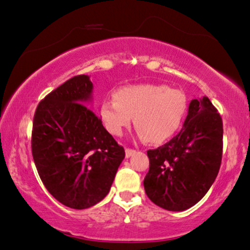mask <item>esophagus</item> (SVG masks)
Here are the masks:
<instances>
[{
    "label": "esophagus",
    "instance_id": "esophagus-1",
    "mask_svg": "<svg viewBox=\"0 0 250 250\" xmlns=\"http://www.w3.org/2000/svg\"><path fill=\"white\" fill-rule=\"evenodd\" d=\"M135 154V150L134 149H129V148H125V157H130V156H133Z\"/></svg>",
    "mask_w": 250,
    "mask_h": 250
}]
</instances>
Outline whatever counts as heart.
Returning <instances> with one entry per match:
<instances>
[{
    "mask_svg": "<svg viewBox=\"0 0 250 250\" xmlns=\"http://www.w3.org/2000/svg\"><path fill=\"white\" fill-rule=\"evenodd\" d=\"M115 100L100 106L104 125L114 136H120L133 121L137 135L149 143H162L178 131L188 112V99L178 89L163 83H137L114 93Z\"/></svg>",
    "mask_w": 250,
    "mask_h": 250,
    "instance_id": "b5f03b06",
    "label": "heart"
}]
</instances>
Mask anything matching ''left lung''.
<instances>
[{"label": "left lung", "instance_id": "left-lung-1", "mask_svg": "<svg viewBox=\"0 0 250 250\" xmlns=\"http://www.w3.org/2000/svg\"><path fill=\"white\" fill-rule=\"evenodd\" d=\"M222 134V119L209 99L192 100L179 134L146 151L150 167L143 185L149 199L167 211L195 205L218 176Z\"/></svg>", "mask_w": 250, "mask_h": 250}]
</instances>
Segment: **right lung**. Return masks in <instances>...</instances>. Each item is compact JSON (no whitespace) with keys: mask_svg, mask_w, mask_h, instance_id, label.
<instances>
[{"mask_svg":"<svg viewBox=\"0 0 250 250\" xmlns=\"http://www.w3.org/2000/svg\"><path fill=\"white\" fill-rule=\"evenodd\" d=\"M93 83L81 74L65 81L38 104L31 150L46 190L74 209L94 206L108 194L125 149L85 106Z\"/></svg>","mask_w":250,"mask_h":250,"instance_id":"obj_1","label":"right lung"}]
</instances>
